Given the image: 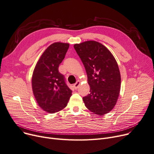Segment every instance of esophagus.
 Instances as JSON below:
<instances>
[{"label": "esophagus", "mask_w": 154, "mask_h": 154, "mask_svg": "<svg viewBox=\"0 0 154 154\" xmlns=\"http://www.w3.org/2000/svg\"><path fill=\"white\" fill-rule=\"evenodd\" d=\"M80 82L78 80L75 84H74V88H75V89L78 88V87L80 86Z\"/></svg>", "instance_id": "obj_1"}]
</instances>
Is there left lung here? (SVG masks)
Here are the masks:
<instances>
[{"label": "left lung", "instance_id": "left-lung-1", "mask_svg": "<svg viewBox=\"0 0 154 154\" xmlns=\"http://www.w3.org/2000/svg\"><path fill=\"white\" fill-rule=\"evenodd\" d=\"M74 49L85 68L90 94L83 97L85 106L102 116L115 106L121 88V75L116 59L102 44L87 41Z\"/></svg>", "mask_w": 154, "mask_h": 154}]
</instances>
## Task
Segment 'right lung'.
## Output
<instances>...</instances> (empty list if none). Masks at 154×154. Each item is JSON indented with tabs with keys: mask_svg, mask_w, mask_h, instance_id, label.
Masks as SVG:
<instances>
[{
	"mask_svg": "<svg viewBox=\"0 0 154 154\" xmlns=\"http://www.w3.org/2000/svg\"><path fill=\"white\" fill-rule=\"evenodd\" d=\"M69 44L54 43L43 53L35 66L32 88L39 107L49 113H54L67 105L72 90L59 72V64L65 57Z\"/></svg>",
	"mask_w": 154,
	"mask_h": 154,
	"instance_id": "obj_1",
	"label": "right lung"
}]
</instances>
